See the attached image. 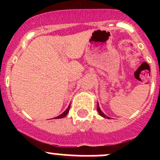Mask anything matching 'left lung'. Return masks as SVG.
I'll return each mask as SVG.
<instances>
[{
  "label": "left lung",
  "instance_id": "8db88e82",
  "mask_svg": "<svg viewBox=\"0 0 160 160\" xmlns=\"http://www.w3.org/2000/svg\"><path fill=\"white\" fill-rule=\"evenodd\" d=\"M97 110H98V113H99V114H100V115L101 116V117H103V118H108V119H110V118H109V117H108V116H106L105 114H104V113H103L102 111H101V108H100V107H99V104H98V105H97Z\"/></svg>",
  "mask_w": 160,
  "mask_h": 160
}]
</instances>
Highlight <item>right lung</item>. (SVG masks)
<instances>
[{
	"instance_id": "right-lung-1",
	"label": "right lung",
	"mask_w": 160,
	"mask_h": 160,
	"mask_svg": "<svg viewBox=\"0 0 160 160\" xmlns=\"http://www.w3.org/2000/svg\"><path fill=\"white\" fill-rule=\"evenodd\" d=\"M70 105L68 106V108H67V110H66L65 111H64L63 113H62V114H61L60 115H59V116H57V117L55 118V119L62 118L66 117V116L67 115V114H68V113H69V111H70Z\"/></svg>"
}]
</instances>
